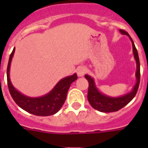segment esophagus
I'll list each match as a JSON object with an SVG mask.
<instances>
[{"label":"esophagus","instance_id":"1","mask_svg":"<svg viewBox=\"0 0 148 148\" xmlns=\"http://www.w3.org/2000/svg\"><path fill=\"white\" fill-rule=\"evenodd\" d=\"M86 68L84 67V66H79L77 69V74L79 77H82L84 74L86 73Z\"/></svg>","mask_w":148,"mask_h":148}]
</instances>
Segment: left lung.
<instances>
[{"label": "left lung", "mask_w": 148, "mask_h": 148, "mask_svg": "<svg viewBox=\"0 0 148 148\" xmlns=\"http://www.w3.org/2000/svg\"><path fill=\"white\" fill-rule=\"evenodd\" d=\"M120 32L123 35L128 36L130 38L132 43V50H133V54L136 62V83L134 86L133 89L130 93L124 94L123 96L118 97H112L105 95L100 92L96 87L94 80L93 77H91L90 75L86 74L85 77L89 82V89H88V95L87 98L89 102L93 107V109H97L102 112H116L122 109L123 107L127 105L133 99L134 97L136 96L137 93V90L139 88L140 85V59H139V55L138 52L135 47L133 40L131 38L130 36L128 35L127 32L121 29Z\"/></svg>", "instance_id": "left-lung-1"}]
</instances>
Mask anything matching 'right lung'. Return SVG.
<instances>
[{"instance_id": "add662e5", "label": "right lung", "mask_w": 148, "mask_h": 148, "mask_svg": "<svg viewBox=\"0 0 148 148\" xmlns=\"http://www.w3.org/2000/svg\"><path fill=\"white\" fill-rule=\"evenodd\" d=\"M14 52L15 48L10 55L7 67V82L8 90L12 99L21 109L36 116H47L55 114L63 106L71 83L77 78V74H74L71 76L61 79L56 84L54 89L44 96L39 97H30L25 96L15 89L9 77L10 65Z\"/></svg>"}]
</instances>
